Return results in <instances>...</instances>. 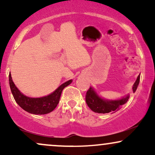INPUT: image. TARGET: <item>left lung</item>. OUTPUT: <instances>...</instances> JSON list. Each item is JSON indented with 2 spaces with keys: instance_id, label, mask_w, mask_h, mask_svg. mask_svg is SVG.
<instances>
[{
  "instance_id": "1",
  "label": "left lung",
  "mask_w": 155,
  "mask_h": 155,
  "mask_svg": "<svg viewBox=\"0 0 155 155\" xmlns=\"http://www.w3.org/2000/svg\"><path fill=\"white\" fill-rule=\"evenodd\" d=\"M140 81V74L137 77L136 81L133 84V92L136 91L137 87ZM130 97L129 95H127L122 98L117 100H107L101 97L97 94L93 88L90 87L86 94V103L92 111L95 113L106 114L109 112H116L120 109L122 105L127 102Z\"/></svg>"
}]
</instances>
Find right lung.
I'll use <instances>...</instances> for the list:
<instances>
[{
  "mask_svg": "<svg viewBox=\"0 0 155 155\" xmlns=\"http://www.w3.org/2000/svg\"><path fill=\"white\" fill-rule=\"evenodd\" d=\"M8 78L11 91L17 104L28 113L37 115L46 114L52 111L59 103L60 95L63 89L70 84L73 81L71 79L65 81L54 92L47 96L41 97H30L22 94L15 86V83L12 81L11 74H9Z\"/></svg>",
  "mask_w": 155,
  "mask_h": 155,
  "instance_id": "1",
  "label": "right lung"
}]
</instances>
